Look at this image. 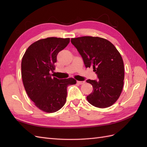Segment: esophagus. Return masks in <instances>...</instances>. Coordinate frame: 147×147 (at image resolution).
<instances>
[{
  "instance_id": "1",
  "label": "esophagus",
  "mask_w": 147,
  "mask_h": 147,
  "mask_svg": "<svg viewBox=\"0 0 147 147\" xmlns=\"http://www.w3.org/2000/svg\"><path fill=\"white\" fill-rule=\"evenodd\" d=\"M77 83L79 84H83V83H84V82L83 81H77Z\"/></svg>"
}]
</instances>
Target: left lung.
I'll return each instance as SVG.
<instances>
[{
  "mask_svg": "<svg viewBox=\"0 0 147 147\" xmlns=\"http://www.w3.org/2000/svg\"><path fill=\"white\" fill-rule=\"evenodd\" d=\"M87 67H93L99 80H88L93 91L86 97L89 103L107 108L116 102L123 88L124 78L122 57L113 44L99 37L84 36L71 38Z\"/></svg>",
  "mask_w": 147,
  "mask_h": 147,
  "instance_id": "obj_1",
  "label": "left lung"
}]
</instances>
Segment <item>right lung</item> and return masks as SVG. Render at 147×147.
Wrapping results in <instances>:
<instances>
[{
	"label": "right lung",
	"mask_w": 147,
	"mask_h": 147,
	"mask_svg": "<svg viewBox=\"0 0 147 147\" xmlns=\"http://www.w3.org/2000/svg\"><path fill=\"white\" fill-rule=\"evenodd\" d=\"M70 38L48 37L35 42L26 50L21 61V76L29 98L43 112L54 113L64 105L67 88L76 84L73 78L59 80L51 77L58 53Z\"/></svg>",
	"instance_id": "right-lung-1"
}]
</instances>
